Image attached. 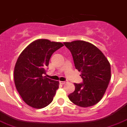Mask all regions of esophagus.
<instances>
[{
    "label": "esophagus",
    "mask_w": 127,
    "mask_h": 127,
    "mask_svg": "<svg viewBox=\"0 0 127 127\" xmlns=\"http://www.w3.org/2000/svg\"><path fill=\"white\" fill-rule=\"evenodd\" d=\"M66 83V82H65V81H60V84H65Z\"/></svg>",
    "instance_id": "esophagus-1"
}]
</instances>
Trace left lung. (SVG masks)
<instances>
[{"label":"left lung","instance_id":"obj_1","mask_svg":"<svg viewBox=\"0 0 127 127\" xmlns=\"http://www.w3.org/2000/svg\"><path fill=\"white\" fill-rule=\"evenodd\" d=\"M73 57L75 67L80 72L82 84L74 83L75 89L68 96L74 104L91 107L100 102L111 78L110 64L100 50L90 42L75 40L64 42Z\"/></svg>","mask_w":127,"mask_h":127}]
</instances>
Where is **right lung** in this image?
Wrapping results in <instances>:
<instances>
[{"label": "right lung", "mask_w": 127, "mask_h": 127, "mask_svg": "<svg viewBox=\"0 0 127 127\" xmlns=\"http://www.w3.org/2000/svg\"><path fill=\"white\" fill-rule=\"evenodd\" d=\"M63 46L61 42L37 39L19 55L14 68V82L19 95L30 107L40 109L52 102L59 81L43 75L53 53Z\"/></svg>", "instance_id": "add662e5"}]
</instances>
